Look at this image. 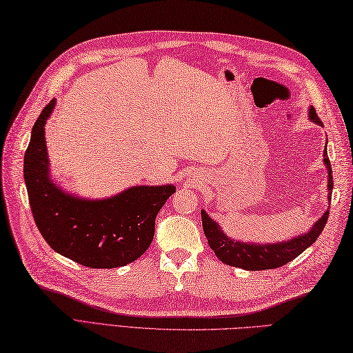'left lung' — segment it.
Returning <instances> with one entry per match:
<instances>
[{"label": "left lung", "mask_w": 353, "mask_h": 353, "mask_svg": "<svg viewBox=\"0 0 353 353\" xmlns=\"http://www.w3.org/2000/svg\"><path fill=\"white\" fill-rule=\"evenodd\" d=\"M308 118H310L316 124H322L313 106H310V109H308ZM323 163L326 169H328V199H331L334 183H332V169H331L328 154H326V148L323 150ZM201 216H202V226H203L205 236L208 239L210 247L212 248L214 253H216V256L221 262H225L226 265H230V266H236V268L247 270V271H262V270H274V268H279V266L286 265L288 262L295 259L296 256L303 253L305 248L310 247L322 234L326 221H328L330 210H326L323 212V216L314 223L307 234L295 236L292 239H286V241L274 243V244H253V243L234 241V239H230L229 236L223 234L220 226L203 210L201 211Z\"/></svg>", "instance_id": "1"}]
</instances>
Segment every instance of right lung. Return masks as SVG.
Masks as SVG:
<instances>
[{
  "label": "right lung",
  "mask_w": 353,
  "mask_h": 353,
  "mask_svg": "<svg viewBox=\"0 0 353 353\" xmlns=\"http://www.w3.org/2000/svg\"><path fill=\"white\" fill-rule=\"evenodd\" d=\"M55 100L41 110L23 157L34 221L50 248L88 268H117L141 257L152 243L156 217L175 185H134L108 199L64 193L49 175L45 124Z\"/></svg>",
  "instance_id": "add662e5"
}]
</instances>
